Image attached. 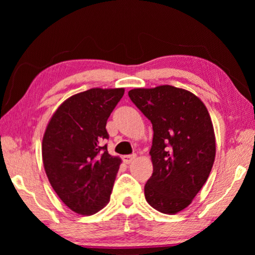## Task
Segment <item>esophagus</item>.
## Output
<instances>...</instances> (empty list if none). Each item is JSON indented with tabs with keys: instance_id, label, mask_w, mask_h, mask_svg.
Returning <instances> with one entry per match:
<instances>
[{
	"instance_id": "esophagus-1",
	"label": "esophagus",
	"mask_w": 255,
	"mask_h": 255,
	"mask_svg": "<svg viewBox=\"0 0 255 255\" xmlns=\"http://www.w3.org/2000/svg\"><path fill=\"white\" fill-rule=\"evenodd\" d=\"M135 158H136V154H132V155H125V156H123L124 162L126 163V164L131 163Z\"/></svg>"
}]
</instances>
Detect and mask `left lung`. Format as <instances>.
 <instances>
[{
  "mask_svg": "<svg viewBox=\"0 0 255 255\" xmlns=\"http://www.w3.org/2000/svg\"><path fill=\"white\" fill-rule=\"evenodd\" d=\"M128 96L153 125L146 201L163 214L179 213L204 187L215 161L209 112L195 94L172 85L132 89Z\"/></svg>",
  "mask_w": 255,
  "mask_h": 255,
  "instance_id": "8db88e82",
  "label": "left lung"
}]
</instances>
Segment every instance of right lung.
<instances>
[{"mask_svg":"<svg viewBox=\"0 0 255 255\" xmlns=\"http://www.w3.org/2000/svg\"><path fill=\"white\" fill-rule=\"evenodd\" d=\"M125 89L93 88L64 101L42 138V163L51 187L68 208L93 215L110 200L122 159L111 156L106 125Z\"/></svg>","mask_w":255,"mask_h":255,"instance_id":"1","label":"right lung"}]
</instances>
